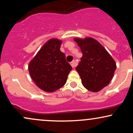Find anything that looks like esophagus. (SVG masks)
<instances>
[{"label":"esophagus","instance_id":"esophagus-1","mask_svg":"<svg viewBox=\"0 0 133 133\" xmlns=\"http://www.w3.org/2000/svg\"><path fill=\"white\" fill-rule=\"evenodd\" d=\"M71 66L72 67V68H74L76 66V65H77V64H76L75 61H72L71 62Z\"/></svg>","mask_w":133,"mask_h":133}]
</instances>
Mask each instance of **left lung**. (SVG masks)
<instances>
[{"label": "left lung", "instance_id": "8db88e82", "mask_svg": "<svg viewBox=\"0 0 133 133\" xmlns=\"http://www.w3.org/2000/svg\"><path fill=\"white\" fill-rule=\"evenodd\" d=\"M82 53L76 68L84 87L92 92H98L108 86L116 69L114 60L105 48L95 39L75 38Z\"/></svg>", "mask_w": 133, "mask_h": 133}]
</instances>
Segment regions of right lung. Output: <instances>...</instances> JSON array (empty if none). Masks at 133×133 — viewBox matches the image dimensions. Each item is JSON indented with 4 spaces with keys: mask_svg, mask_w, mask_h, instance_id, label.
Listing matches in <instances>:
<instances>
[{
    "mask_svg": "<svg viewBox=\"0 0 133 133\" xmlns=\"http://www.w3.org/2000/svg\"><path fill=\"white\" fill-rule=\"evenodd\" d=\"M61 44L59 39H50L29 64L33 81L45 92H54L62 88L72 69L65 60L64 53L60 51Z\"/></svg>",
    "mask_w": 133,
    "mask_h": 133,
    "instance_id": "1",
    "label": "right lung"
}]
</instances>
